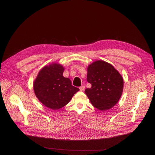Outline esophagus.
I'll use <instances>...</instances> for the list:
<instances>
[{"mask_svg":"<svg viewBox=\"0 0 155 155\" xmlns=\"http://www.w3.org/2000/svg\"><path fill=\"white\" fill-rule=\"evenodd\" d=\"M79 88H80V90L81 91H83L84 90L85 87H84V86H80Z\"/></svg>","mask_w":155,"mask_h":155,"instance_id":"obj_1","label":"esophagus"}]
</instances>
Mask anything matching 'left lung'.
<instances>
[{
    "label": "left lung",
    "instance_id": "8db88e82",
    "mask_svg": "<svg viewBox=\"0 0 155 155\" xmlns=\"http://www.w3.org/2000/svg\"><path fill=\"white\" fill-rule=\"evenodd\" d=\"M87 81L91 84L84 92L91 104L101 111L114 107L123 90V78L114 66L98 60L87 66Z\"/></svg>",
    "mask_w": 155,
    "mask_h": 155
}]
</instances>
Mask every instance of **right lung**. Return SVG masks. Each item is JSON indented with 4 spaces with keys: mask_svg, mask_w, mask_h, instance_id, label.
I'll list each match as a JSON object with an SVG mask.
<instances>
[{
    "mask_svg": "<svg viewBox=\"0 0 155 155\" xmlns=\"http://www.w3.org/2000/svg\"><path fill=\"white\" fill-rule=\"evenodd\" d=\"M64 68L53 62L45 65L34 81L35 94L40 102L53 110L67 105L80 90L72 85L71 80L63 76Z\"/></svg>",
    "mask_w": 155,
    "mask_h": 155,
    "instance_id": "add662e5",
    "label": "right lung"
}]
</instances>
